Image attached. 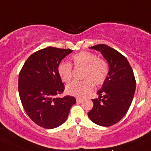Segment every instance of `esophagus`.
<instances>
[{"mask_svg": "<svg viewBox=\"0 0 151 151\" xmlns=\"http://www.w3.org/2000/svg\"><path fill=\"white\" fill-rule=\"evenodd\" d=\"M83 101V99H80V98H77V102H79V103H80V102H82Z\"/></svg>", "mask_w": 151, "mask_h": 151, "instance_id": "1", "label": "esophagus"}]
</instances>
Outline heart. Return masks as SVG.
<instances>
[{
  "label": "heart",
  "mask_w": 151,
  "mask_h": 151,
  "mask_svg": "<svg viewBox=\"0 0 151 151\" xmlns=\"http://www.w3.org/2000/svg\"><path fill=\"white\" fill-rule=\"evenodd\" d=\"M75 67L83 68V81H74L67 85L65 91L68 95L83 98L93 91V82L95 86H100L106 80L109 73V65L103 59L98 58L96 55L88 52H81L71 57ZM58 72L63 82L68 83L72 78V66L65 61L60 63Z\"/></svg>",
  "instance_id": "b5f03b06"
}]
</instances>
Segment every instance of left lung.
<instances>
[{
	"label": "left lung",
	"mask_w": 151,
	"mask_h": 151,
	"mask_svg": "<svg viewBox=\"0 0 151 151\" xmlns=\"http://www.w3.org/2000/svg\"><path fill=\"white\" fill-rule=\"evenodd\" d=\"M99 52L109 65V73L93 106L88 113L96 125L108 127L117 123L128 112L136 90V80L128 60L115 49L104 44L89 47Z\"/></svg>",
	"instance_id": "obj_1"
}]
</instances>
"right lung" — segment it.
Masks as SVG:
<instances>
[{"label": "right lung", "mask_w": 151, "mask_h": 151, "mask_svg": "<svg viewBox=\"0 0 151 151\" xmlns=\"http://www.w3.org/2000/svg\"><path fill=\"white\" fill-rule=\"evenodd\" d=\"M71 49L47 47L32 54L25 62L18 78V91L23 108L34 122L46 129L66 121L76 103L74 96H57L65 87L58 67Z\"/></svg>", "instance_id": "add662e5"}]
</instances>
